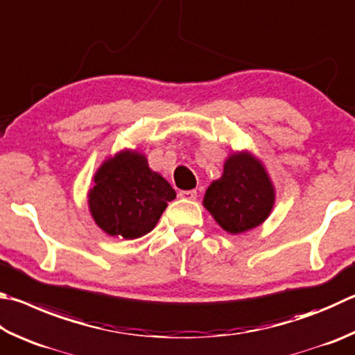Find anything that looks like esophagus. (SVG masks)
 Wrapping results in <instances>:
<instances>
[{
	"mask_svg": "<svg viewBox=\"0 0 355 355\" xmlns=\"http://www.w3.org/2000/svg\"><path fill=\"white\" fill-rule=\"evenodd\" d=\"M182 198H186V200H196L197 198V191L192 189V191H180L178 194Z\"/></svg>",
	"mask_w": 355,
	"mask_h": 355,
	"instance_id": "esophagus-1",
	"label": "esophagus"
}]
</instances>
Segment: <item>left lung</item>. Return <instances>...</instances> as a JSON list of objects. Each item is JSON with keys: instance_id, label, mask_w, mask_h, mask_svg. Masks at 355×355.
I'll return each instance as SVG.
<instances>
[{"instance_id": "8db88e82", "label": "left lung", "mask_w": 355, "mask_h": 355, "mask_svg": "<svg viewBox=\"0 0 355 355\" xmlns=\"http://www.w3.org/2000/svg\"><path fill=\"white\" fill-rule=\"evenodd\" d=\"M275 205V188L266 167L250 152L231 153L222 177L206 189L203 206L230 234L259 227Z\"/></svg>"}]
</instances>
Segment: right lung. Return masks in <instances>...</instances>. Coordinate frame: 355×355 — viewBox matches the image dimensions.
I'll return each mask as SVG.
<instances>
[{
  "instance_id": "right-lung-1",
  "label": "right lung",
  "mask_w": 355,
  "mask_h": 355,
  "mask_svg": "<svg viewBox=\"0 0 355 355\" xmlns=\"http://www.w3.org/2000/svg\"><path fill=\"white\" fill-rule=\"evenodd\" d=\"M88 192L98 227L118 239H138L155 228L175 191L138 150H121L105 159Z\"/></svg>"
}]
</instances>
